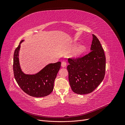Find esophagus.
<instances>
[{
    "instance_id": "34e87169",
    "label": "esophagus",
    "mask_w": 125,
    "mask_h": 125,
    "mask_svg": "<svg viewBox=\"0 0 125 125\" xmlns=\"http://www.w3.org/2000/svg\"><path fill=\"white\" fill-rule=\"evenodd\" d=\"M67 65V62L65 60H63V61L62 62V67H65Z\"/></svg>"
}]
</instances>
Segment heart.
Wrapping results in <instances>:
<instances>
[{
    "mask_svg": "<svg viewBox=\"0 0 125 125\" xmlns=\"http://www.w3.org/2000/svg\"><path fill=\"white\" fill-rule=\"evenodd\" d=\"M85 51V47L84 46H81L78 47L74 52V56H78L83 53Z\"/></svg>",
    "mask_w": 125,
    "mask_h": 125,
    "instance_id": "b5f03b06",
    "label": "heart"
}]
</instances>
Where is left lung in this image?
Instances as JSON below:
<instances>
[{
	"mask_svg": "<svg viewBox=\"0 0 125 125\" xmlns=\"http://www.w3.org/2000/svg\"><path fill=\"white\" fill-rule=\"evenodd\" d=\"M93 40L89 54L68 58L69 82L72 90L78 94L92 92L104 79L106 58L103 48L97 37Z\"/></svg>",
	"mask_w": 125,
	"mask_h": 125,
	"instance_id": "8db88e82",
	"label": "left lung"
}]
</instances>
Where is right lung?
Masks as SVG:
<instances>
[{"label":"right lung","mask_w":125,"mask_h":125,"mask_svg":"<svg viewBox=\"0 0 125 125\" xmlns=\"http://www.w3.org/2000/svg\"><path fill=\"white\" fill-rule=\"evenodd\" d=\"M20 48V44L15 50L13 56V73L18 84L25 93L31 96L41 97L49 95L53 90L54 81L61 66V62L49 64L35 74H25L20 69L19 62Z\"/></svg>","instance_id":"right-lung-1"}]
</instances>
